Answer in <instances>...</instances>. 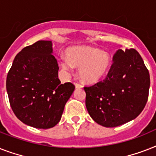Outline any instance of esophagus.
I'll use <instances>...</instances> for the list:
<instances>
[{"label":"esophagus","instance_id":"34e87169","mask_svg":"<svg viewBox=\"0 0 156 156\" xmlns=\"http://www.w3.org/2000/svg\"><path fill=\"white\" fill-rule=\"evenodd\" d=\"M74 85H75L76 88H82V87H83V86L81 85V84H79V83H74Z\"/></svg>","mask_w":156,"mask_h":156}]
</instances>
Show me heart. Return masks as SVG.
<instances>
[{"label": "heart", "instance_id": "heart-1", "mask_svg": "<svg viewBox=\"0 0 156 156\" xmlns=\"http://www.w3.org/2000/svg\"><path fill=\"white\" fill-rule=\"evenodd\" d=\"M67 60H61L62 68L70 70L78 68V75L83 83L93 84L104 78L111 64L108 52L89 46L73 47L66 51Z\"/></svg>", "mask_w": 156, "mask_h": 156}]
</instances>
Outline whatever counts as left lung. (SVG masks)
I'll list each match as a JSON object with an SVG mask.
<instances>
[{"label": "left lung", "mask_w": 156, "mask_h": 156, "mask_svg": "<svg viewBox=\"0 0 156 156\" xmlns=\"http://www.w3.org/2000/svg\"><path fill=\"white\" fill-rule=\"evenodd\" d=\"M106 78L84 87L90 117L104 127H116L135 119L147 102L150 74L135 49L114 54Z\"/></svg>", "instance_id": "left-lung-1"}]
</instances>
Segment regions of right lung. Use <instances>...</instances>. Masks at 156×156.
Listing matches in <instances>:
<instances>
[{"label":"right lung","mask_w":156,"mask_h":156,"mask_svg":"<svg viewBox=\"0 0 156 156\" xmlns=\"http://www.w3.org/2000/svg\"><path fill=\"white\" fill-rule=\"evenodd\" d=\"M52 41L40 40L17 54L6 78V90L15 116L27 126L49 129L61 121L75 87L61 84Z\"/></svg>","instance_id":"add662e5"}]
</instances>
